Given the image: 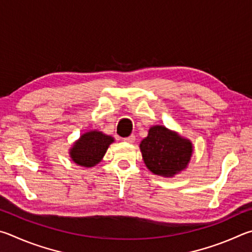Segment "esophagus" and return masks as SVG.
<instances>
[{"instance_id":"obj_1","label":"esophagus","mask_w":252,"mask_h":252,"mask_svg":"<svg viewBox=\"0 0 252 252\" xmlns=\"http://www.w3.org/2000/svg\"><path fill=\"white\" fill-rule=\"evenodd\" d=\"M135 139H136L135 135H130V136H128V137L123 138L124 142H126V143H134V142H135Z\"/></svg>"}]
</instances>
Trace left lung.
Here are the masks:
<instances>
[{
  "instance_id": "8db88e82",
  "label": "left lung",
  "mask_w": 252,
  "mask_h": 252,
  "mask_svg": "<svg viewBox=\"0 0 252 252\" xmlns=\"http://www.w3.org/2000/svg\"><path fill=\"white\" fill-rule=\"evenodd\" d=\"M139 147L147 168L164 177H173L186 168L192 154L188 139L164 126H153Z\"/></svg>"
}]
</instances>
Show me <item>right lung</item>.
<instances>
[{
  "label": "right lung",
  "mask_w": 252,
  "mask_h": 252,
  "mask_svg": "<svg viewBox=\"0 0 252 252\" xmlns=\"http://www.w3.org/2000/svg\"><path fill=\"white\" fill-rule=\"evenodd\" d=\"M114 138L100 131L92 130L81 136L73 148L70 149V157L74 162L83 167H93L101 160L106 151Z\"/></svg>",
  "instance_id": "add662e5"
}]
</instances>
